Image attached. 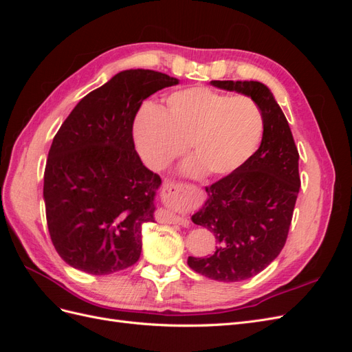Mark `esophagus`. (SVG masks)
I'll return each mask as SVG.
<instances>
[{
	"instance_id": "1",
	"label": "esophagus",
	"mask_w": 352,
	"mask_h": 352,
	"mask_svg": "<svg viewBox=\"0 0 352 352\" xmlns=\"http://www.w3.org/2000/svg\"><path fill=\"white\" fill-rule=\"evenodd\" d=\"M185 190V185H180V184H167L163 188V197L166 199H176L180 194H182ZM170 220L173 223H179V225H188V219L184 216H179L176 212H170Z\"/></svg>"
}]
</instances>
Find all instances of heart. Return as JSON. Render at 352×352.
Segmentation results:
<instances>
[{
	"instance_id": "1",
	"label": "heart",
	"mask_w": 352,
	"mask_h": 352,
	"mask_svg": "<svg viewBox=\"0 0 352 352\" xmlns=\"http://www.w3.org/2000/svg\"><path fill=\"white\" fill-rule=\"evenodd\" d=\"M263 135V116L248 97H229L204 87L170 94L163 110L145 107L135 123V142L144 163L154 172L166 168L185 151L180 172L228 176L247 163Z\"/></svg>"
}]
</instances>
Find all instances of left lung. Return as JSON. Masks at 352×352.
<instances>
[{"label": "left lung", "instance_id": "1", "mask_svg": "<svg viewBox=\"0 0 352 352\" xmlns=\"http://www.w3.org/2000/svg\"><path fill=\"white\" fill-rule=\"evenodd\" d=\"M212 87L247 95L263 116L260 148L236 172L207 186L195 225L216 236V251L189 257L197 273L219 282H239L263 272L280 254L300 192L298 160L291 127L272 91L255 80H211Z\"/></svg>", "mask_w": 352, "mask_h": 352}]
</instances>
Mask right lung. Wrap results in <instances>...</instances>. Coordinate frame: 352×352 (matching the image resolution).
Masks as SVG:
<instances>
[{"label":"right lung","mask_w":352,"mask_h":352,"mask_svg":"<svg viewBox=\"0 0 352 352\" xmlns=\"http://www.w3.org/2000/svg\"><path fill=\"white\" fill-rule=\"evenodd\" d=\"M179 80L131 69L83 97L52 140L44 173L50 236L60 257L89 274L131 267L144 223L155 221L162 185L135 151L132 127L144 100Z\"/></svg>","instance_id":"add662e5"}]
</instances>
